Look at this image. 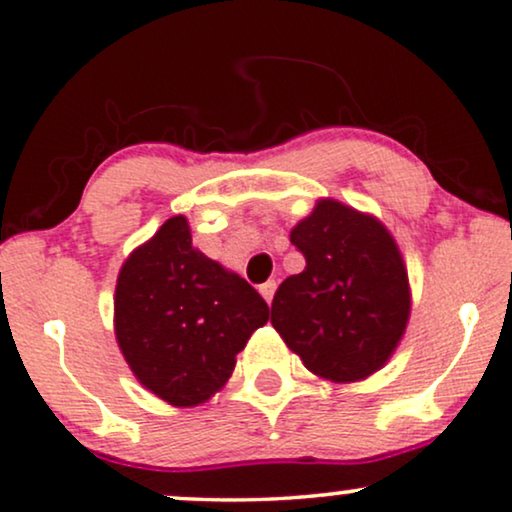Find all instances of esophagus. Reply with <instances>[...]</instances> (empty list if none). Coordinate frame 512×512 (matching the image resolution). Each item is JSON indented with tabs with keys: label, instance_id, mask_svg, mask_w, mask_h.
I'll return each instance as SVG.
<instances>
[{
	"label": "esophagus",
	"instance_id": "esophagus-1",
	"mask_svg": "<svg viewBox=\"0 0 512 512\" xmlns=\"http://www.w3.org/2000/svg\"><path fill=\"white\" fill-rule=\"evenodd\" d=\"M275 287H277V285H275V280H268V282H263V285L258 287V292H261V296H263V299L268 301V304H270V301H273Z\"/></svg>",
	"mask_w": 512,
	"mask_h": 512
}]
</instances>
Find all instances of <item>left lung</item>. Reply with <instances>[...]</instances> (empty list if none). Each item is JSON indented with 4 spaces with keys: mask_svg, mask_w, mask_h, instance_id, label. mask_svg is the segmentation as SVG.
I'll list each match as a JSON object with an SVG mask.
<instances>
[{
    "mask_svg": "<svg viewBox=\"0 0 512 512\" xmlns=\"http://www.w3.org/2000/svg\"><path fill=\"white\" fill-rule=\"evenodd\" d=\"M306 258L277 287L270 323L315 375L356 382L380 370L406 330L408 273L380 220L323 199L294 227Z\"/></svg>",
    "mask_w": 512,
    "mask_h": 512,
    "instance_id": "obj_1",
    "label": "left lung"
}]
</instances>
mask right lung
Returning a JSON list of instances; mask_svg holds the SVG:
<instances>
[{
  "label": "right lung",
  "instance_id": "add662e5",
  "mask_svg": "<svg viewBox=\"0 0 512 512\" xmlns=\"http://www.w3.org/2000/svg\"><path fill=\"white\" fill-rule=\"evenodd\" d=\"M116 339L144 387L173 406H197L235 370L270 308L249 282L192 246L175 216L123 263L116 285Z\"/></svg>",
  "mask_w": 512,
  "mask_h": 512
}]
</instances>
